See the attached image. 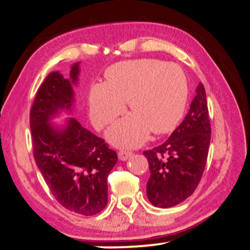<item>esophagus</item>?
Wrapping results in <instances>:
<instances>
[{
  "label": "esophagus",
  "mask_w": 250,
  "mask_h": 250,
  "mask_svg": "<svg viewBox=\"0 0 250 250\" xmlns=\"http://www.w3.org/2000/svg\"><path fill=\"white\" fill-rule=\"evenodd\" d=\"M132 155H133V153L131 151H126V150H123V151L118 152V158H119V160H123V162H125V160L131 158Z\"/></svg>",
  "instance_id": "obj_1"
}]
</instances>
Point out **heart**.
I'll use <instances>...</instances> for the list:
<instances>
[{
    "label": "heart",
    "instance_id": "1",
    "mask_svg": "<svg viewBox=\"0 0 250 250\" xmlns=\"http://www.w3.org/2000/svg\"><path fill=\"white\" fill-rule=\"evenodd\" d=\"M104 83L92 85L90 117L102 128L122 114L125 102L132 114L107 131L116 146L134 148L153 134L172 132L182 118L188 100V82L182 68L157 59L122 61L109 67Z\"/></svg>",
    "mask_w": 250,
    "mask_h": 250
}]
</instances>
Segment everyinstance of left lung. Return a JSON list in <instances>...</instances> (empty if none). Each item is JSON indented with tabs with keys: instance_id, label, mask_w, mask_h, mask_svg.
I'll return each instance as SVG.
<instances>
[{
	"instance_id": "8db88e82",
	"label": "left lung",
	"mask_w": 250,
	"mask_h": 250,
	"mask_svg": "<svg viewBox=\"0 0 250 250\" xmlns=\"http://www.w3.org/2000/svg\"><path fill=\"white\" fill-rule=\"evenodd\" d=\"M210 133L206 92L199 83L179 127L163 145L143 152L150 169L146 196L153 206H176L194 192L206 166Z\"/></svg>"
}]
</instances>
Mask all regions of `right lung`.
I'll list each match as a JSON object with an SVG mask.
<instances>
[{
    "mask_svg": "<svg viewBox=\"0 0 250 250\" xmlns=\"http://www.w3.org/2000/svg\"><path fill=\"white\" fill-rule=\"evenodd\" d=\"M80 64L71 66L69 78L59 71L47 75L30 109L29 123L34 158L54 198L66 209L91 216L107 206V179L118 157L76 118L52 122L62 112L73 114Z\"/></svg>",
    "mask_w": 250,
    "mask_h": 250,
    "instance_id": "add662e5",
    "label": "right lung"
}]
</instances>
